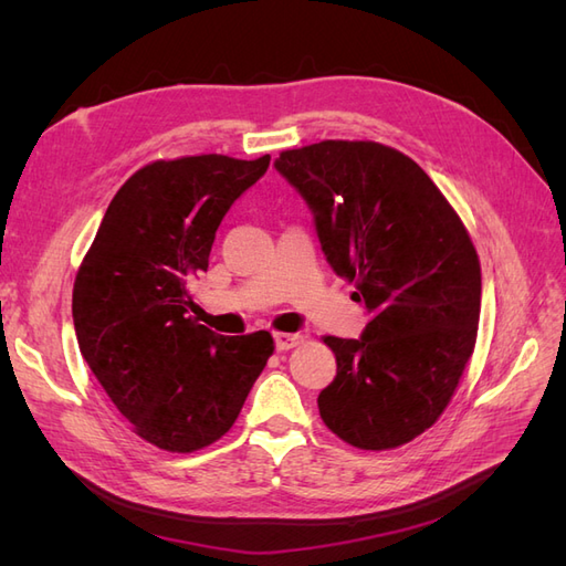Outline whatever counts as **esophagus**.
Returning a JSON list of instances; mask_svg holds the SVG:
<instances>
[{
	"mask_svg": "<svg viewBox=\"0 0 566 566\" xmlns=\"http://www.w3.org/2000/svg\"><path fill=\"white\" fill-rule=\"evenodd\" d=\"M304 335L302 333H276V349L279 352H287L297 345H302Z\"/></svg>",
	"mask_w": 566,
	"mask_h": 566,
	"instance_id": "obj_1",
	"label": "esophagus"
}]
</instances>
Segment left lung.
<instances>
[{
  "label": "left lung",
  "mask_w": 566,
  "mask_h": 566,
  "mask_svg": "<svg viewBox=\"0 0 566 566\" xmlns=\"http://www.w3.org/2000/svg\"><path fill=\"white\" fill-rule=\"evenodd\" d=\"M273 165L310 202L325 260L370 314L358 339L323 337L337 375L318 413L356 449L403 447L447 410L474 352L472 238L424 169L391 146L328 139Z\"/></svg>",
  "instance_id": "1"
}]
</instances>
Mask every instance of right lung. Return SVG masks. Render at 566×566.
I'll list each match as a JSON object with an SVG mask.
<instances>
[{
  "mask_svg": "<svg viewBox=\"0 0 566 566\" xmlns=\"http://www.w3.org/2000/svg\"><path fill=\"white\" fill-rule=\"evenodd\" d=\"M269 156H184L134 172L111 200L73 287L84 361L132 432L169 453L224 437L273 354L256 331L217 335L188 316L221 219Z\"/></svg>",
  "mask_w": 566,
  "mask_h": 566,
  "instance_id": "add662e5",
  "label": "right lung"
}]
</instances>
